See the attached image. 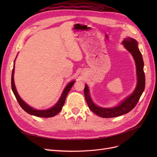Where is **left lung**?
<instances>
[{"mask_svg":"<svg viewBox=\"0 0 157 157\" xmlns=\"http://www.w3.org/2000/svg\"><path fill=\"white\" fill-rule=\"evenodd\" d=\"M122 44L134 57L136 65L137 83L134 92L123 100L118 105L111 108H103L98 107L94 103L90 96L88 87L86 84H85L84 93L88 107L93 113L102 118H113L121 116L132 111L137 105L145 89L144 63L141 52L137 46V42L132 38L127 37L122 41Z\"/></svg>","mask_w":157,"mask_h":157,"instance_id":"8db88e82","label":"left lung"}]
</instances>
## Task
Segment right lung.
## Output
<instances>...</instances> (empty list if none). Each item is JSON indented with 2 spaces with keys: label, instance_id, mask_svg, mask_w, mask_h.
I'll use <instances>...</instances> for the list:
<instances>
[{
  "label": "right lung",
  "instance_id": "add662e5",
  "mask_svg": "<svg viewBox=\"0 0 157 157\" xmlns=\"http://www.w3.org/2000/svg\"><path fill=\"white\" fill-rule=\"evenodd\" d=\"M14 63H15V60H14ZM13 73H14V65H13V67L12 70V78H11V84H12V89L13 93L15 96L17 102L20 104V105L21 107L24 110L25 112L27 113L30 114V115H34L36 117H44V118H49V117H52L56 115L57 114L59 113L61 109H62V107L65 103V101L66 97H67V94L70 91V90L72 88L73 86V84L75 83V80L73 81L70 82L66 87L65 88L63 92L61 94V96L59 99V101L57 102L56 105L52 107L50 109H46V110H36V109H35L34 108H32L31 107L27 105L26 103L23 101L21 98L19 96V94L17 92L15 84H14V79H13Z\"/></svg>",
  "mask_w": 157,
  "mask_h": 157
}]
</instances>
